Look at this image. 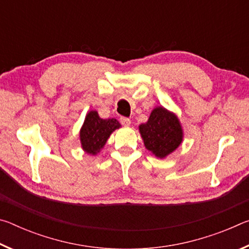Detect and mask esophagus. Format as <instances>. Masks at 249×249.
<instances>
[{
  "mask_svg": "<svg viewBox=\"0 0 249 249\" xmlns=\"http://www.w3.org/2000/svg\"><path fill=\"white\" fill-rule=\"evenodd\" d=\"M120 121H121L122 125H124V126H129L130 125V120L127 119V117H121Z\"/></svg>",
  "mask_w": 249,
  "mask_h": 249,
  "instance_id": "34e87169",
  "label": "esophagus"
}]
</instances>
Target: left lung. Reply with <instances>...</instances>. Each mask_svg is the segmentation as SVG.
Masks as SVG:
<instances>
[{"label": "left lung", "mask_w": 249, "mask_h": 249, "mask_svg": "<svg viewBox=\"0 0 249 249\" xmlns=\"http://www.w3.org/2000/svg\"><path fill=\"white\" fill-rule=\"evenodd\" d=\"M146 149L157 158H166L183 141V129L175 113L163 107L151 111L148 121L138 126Z\"/></svg>", "instance_id": "obj_1"}]
</instances>
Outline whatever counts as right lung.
Returning a JSON list of instances; mask_svg holds the SVG:
<instances>
[{"label": "right lung", "instance_id": "add662e5", "mask_svg": "<svg viewBox=\"0 0 249 249\" xmlns=\"http://www.w3.org/2000/svg\"><path fill=\"white\" fill-rule=\"evenodd\" d=\"M121 124L115 119H101L99 113L92 109L86 115L80 129V142L82 149L89 155L100 153L107 144L108 137Z\"/></svg>", "mask_w": 249, "mask_h": 249}]
</instances>
